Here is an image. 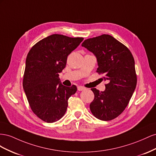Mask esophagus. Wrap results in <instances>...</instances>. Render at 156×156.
Masks as SVG:
<instances>
[{
    "mask_svg": "<svg viewBox=\"0 0 156 156\" xmlns=\"http://www.w3.org/2000/svg\"><path fill=\"white\" fill-rule=\"evenodd\" d=\"M86 88L82 86H78V91H83V90H85Z\"/></svg>",
    "mask_w": 156,
    "mask_h": 156,
    "instance_id": "obj_1",
    "label": "esophagus"
}]
</instances>
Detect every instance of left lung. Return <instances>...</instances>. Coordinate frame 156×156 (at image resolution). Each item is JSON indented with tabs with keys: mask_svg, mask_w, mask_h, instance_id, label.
Wrapping results in <instances>:
<instances>
[{
	"mask_svg": "<svg viewBox=\"0 0 156 156\" xmlns=\"http://www.w3.org/2000/svg\"><path fill=\"white\" fill-rule=\"evenodd\" d=\"M82 46L96 57L97 72L108 82L103 91L91 89L95 95L91 112L103 121L112 120L125 110L136 88L134 58L126 46L109 34L87 39Z\"/></svg>",
	"mask_w": 156,
	"mask_h": 156,
	"instance_id": "8db88e82",
	"label": "left lung"
}]
</instances>
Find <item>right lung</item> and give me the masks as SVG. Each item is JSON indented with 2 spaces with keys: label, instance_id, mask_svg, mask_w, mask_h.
<instances>
[{
  "label": "right lung",
  "instance_id": "obj_1",
  "mask_svg": "<svg viewBox=\"0 0 156 156\" xmlns=\"http://www.w3.org/2000/svg\"><path fill=\"white\" fill-rule=\"evenodd\" d=\"M83 38L54 34L38 42L27 56L23 87L33 112L43 121L53 123L63 116L68 99L77 91L61 83L59 74L67 57Z\"/></svg>",
  "mask_w": 156,
  "mask_h": 156
}]
</instances>
